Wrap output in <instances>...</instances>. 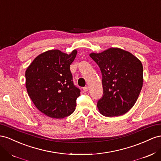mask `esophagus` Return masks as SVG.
<instances>
[{
  "label": "esophagus",
  "instance_id": "1",
  "mask_svg": "<svg viewBox=\"0 0 161 161\" xmlns=\"http://www.w3.org/2000/svg\"><path fill=\"white\" fill-rule=\"evenodd\" d=\"M88 90H89V86H85V87H83V91H84V92H86V91H88Z\"/></svg>",
  "mask_w": 161,
  "mask_h": 161
}]
</instances>
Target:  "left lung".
<instances>
[{
	"instance_id": "1",
	"label": "left lung",
	"mask_w": 161,
	"mask_h": 161,
	"mask_svg": "<svg viewBox=\"0 0 161 161\" xmlns=\"http://www.w3.org/2000/svg\"><path fill=\"white\" fill-rule=\"evenodd\" d=\"M102 75L103 96L97 106L101 114L113 117L123 115L136 103L143 85V66L129 51L110 48L90 53Z\"/></svg>"
}]
</instances>
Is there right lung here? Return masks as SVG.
Returning a JSON list of instances; mask_svg holds the SVG:
<instances>
[{
    "label": "right lung",
    "mask_w": 161,
    "mask_h": 161,
    "mask_svg": "<svg viewBox=\"0 0 161 161\" xmlns=\"http://www.w3.org/2000/svg\"><path fill=\"white\" fill-rule=\"evenodd\" d=\"M76 54V50L69 55L58 49L47 51L25 71L29 97L38 110L51 118L63 119L75 110L80 90L74 85L70 66Z\"/></svg>",
    "instance_id": "add662e5"
}]
</instances>
